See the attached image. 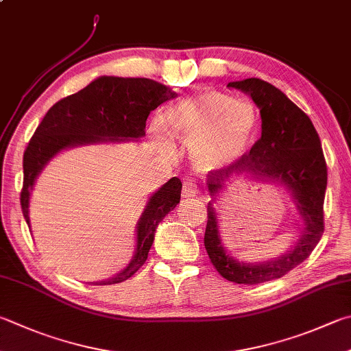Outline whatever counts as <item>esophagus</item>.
Instances as JSON below:
<instances>
[{
	"instance_id": "1",
	"label": "esophagus",
	"mask_w": 351,
	"mask_h": 351,
	"mask_svg": "<svg viewBox=\"0 0 351 351\" xmlns=\"http://www.w3.org/2000/svg\"><path fill=\"white\" fill-rule=\"evenodd\" d=\"M196 195H197V186L195 184V181L190 180V178L184 180V182H182V196L184 197H193Z\"/></svg>"
}]
</instances>
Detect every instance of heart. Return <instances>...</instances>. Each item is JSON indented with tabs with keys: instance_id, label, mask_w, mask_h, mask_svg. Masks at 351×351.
I'll return each instance as SVG.
<instances>
[{
	"instance_id": "b5f03b06",
	"label": "heart",
	"mask_w": 351,
	"mask_h": 351,
	"mask_svg": "<svg viewBox=\"0 0 351 351\" xmlns=\"http://www.w3.org/2000/svg\"><path fill=\"white\" fill-rule=\"evenodd\" d=\"M256 121L252 104L221 92H206L171 106L165 127L171 136L192 149L197 169L216 170L244 155ZM162 138L167 139L164 132Z\"/></svg>"
}]
</instances>
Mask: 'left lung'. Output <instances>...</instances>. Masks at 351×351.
Instances as JSON below:
<instances>
[{"instance_id": "1", "label": "left lung", "mask_w": 351, "mask_h": 351, "mask_svg": "<svg viewBox=\"0 0 351 351\" xmlns=\"http://www.w3.org/2000/svg\"><path fill=\"white\" fill-rule=\"evenodd\" d=\"M227 87L244 92L259 107L263 132L248 154L208 176L210 195L215 196L226 181L241 175L253 181L281 184L291 193L302 222L301 238L289 253L267 263H244L226 250L213 201L208 202L204 245L210 261L227 281L253 285L284 276L304 263L317 245L324 233L327 164L313 123L279 88L259 78L228 82Z\"/></svg>"}]
</instances>
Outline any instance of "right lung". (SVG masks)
Masks as SVG:
<instances>
[{
  "instance_id": "right-lung-1",
  "label": "right lung",
  "mask_w": 351,
  "mask_h": 351,
  "mask_svg": "<svg viewBox=\"0 0 351 351\" xmlns=\"http://www.w3.org/2000/svg\"><path fill=\"white\" fill-rule=\"evenodd\" d=\"M176 92L147 78L99 76L78 93L62 98L50 107L24 152L23 215L30 227L29 197L38 175L61 150L81 144L121 143L145 135V121L152 110ZM182 184L171 178L152 195L136 224V250L125 269L98 285L123 282L141 269L155 239L159 222L181 199Z\"/></svg>"
}]
</instances>
